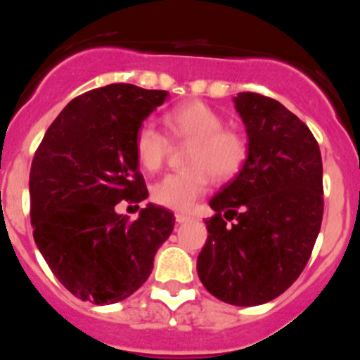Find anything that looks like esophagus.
I'll return each instance as SVG.
<instances>
[{
	"mask_svg": "<svg viewBox=\"0 0 360 360\" xmlns=\"http://www.w3.org/2000/svg\"><path fill=\"white\" fill-rule=\"evenodd\" d=\"M175 219H176V222H179V224H185V222H188V220H191L192 217L187 215V213H176Z\"/></svg>",
	"mask_w": 360,
	"mask_h": 360,
	"instance_id": "34e87169",
	"label": "esophagus"
}]
</instances>
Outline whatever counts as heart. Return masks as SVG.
<instances>
[{"instance_id":"1","label":"heart","mask_w":360,"mask_h":360,"mask_svg":"<svg viewBox=\"0 0 360 360\" xmlns=\"http://www.w3.org/2000/svg\"><path fill=\"white\" fill-rule=\"evenodd\" d=\"M166 131L175 141H191L187 172L165 176L152 187V199L165 208L187 212L210 187L212 176L219 181L234 180L247 166L250 147L243 133L224 127V117L199 99L185 101L162 117ZM169 141L155 127L143 126L134 136L136 161L145 172L162 168Z\"/></svg>"}]
</instances>
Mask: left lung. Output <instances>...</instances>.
Wrapping results in <instances>:
<instances>
[{
  "label": "left lung",
  "mask_w": 360,
  "mask_h": 360,
  "mask_svg": "<svg viewBox=\"0 0 360 360\" xmlns=\"http://www.w3.org/2000/svg\"><path fill=\"white\" fill-rule=\"evenodd\" d=\"M234 105L250 155L210 199L215 215L205 222L198 275L217 300L257 306L285 292L311 255L323 215L322 158L308 126L276 99L240 92Z\"/></svg>",
  "instance_id": "8db88e82"
}]
</instances>
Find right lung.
Here are the masks:
<instances>
[{
	"label": "right lung",
	"mask_w": 360,
	"mask_h": 360,
	"mask_svg": "<svg viewBox=\"0 0 360 360\" xmlns=\"http://www.w3.org/2000/svg\"><path fill=\"white\" fill-rule=\"evenodd\" d=\"M168 98L133 84L92 89L68 103L34 152L31 224L56 278L82 301L112 304L136 292L154 268L175 217L148 202L131 220L120 201L148 198L134 136Z\"/></svg>",
	"instance_id": "add662e5"
}]
</instances>
